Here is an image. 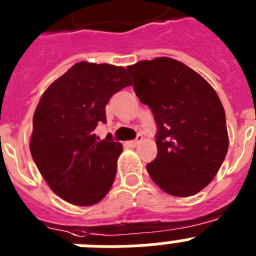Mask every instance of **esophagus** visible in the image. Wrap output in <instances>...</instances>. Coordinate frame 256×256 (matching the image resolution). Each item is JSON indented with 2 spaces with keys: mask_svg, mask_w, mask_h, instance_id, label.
<instances>
[{
  "mask_svg": "<svg viewBox=\"0 0 256 256\" xmlns=\"http://www.w3.org/2000/svg\"><path fill=\"white\" fill-rule=\"evenodd\" d=\"M141 141H142V136L138 134L137 136V138L133 140V141H128L126 142V144H128V146H130V148H136V146H137V144H138Z\"/></svg>",
  "mask_w": 256,
  "mask_h": 256,
  "instance_id": "1",
  "label": "esophagus"
}]
</instances>
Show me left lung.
I'll use <instances>...</instances> for the list:
<instances>
[{"mask_svg":"<svg viewBox=\"0 0 256 256\" xmlns=\"http://www.w3.org/2000/svg\"><path fill=\"white\" fill-rule=\"evenodd\" d=\"M126 70L158 128V155L146 165L150 177L169 195H195L216 177L228 151L218 94L195 70L170 58L138 61Z\"/></svg>","mask_w":256,"mask_h":256,"instance_id":"1","label":"left lung"}]
</instances>
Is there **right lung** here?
<instances>
[{"label":"right lung","instance_id":"add662e5","mask_svg":"<svg viewBox=\"0 0 256 256\" xmlns=\"http://www.w3.org/2000/svg\"><path fill=\"white\" fill-rule=\"evenodd\" d=\"M132 84L126 69L82 61L52 83L33 115L30 154L56 195L70 204L90 206L102 200L116 176L123 151L112 134L94 133L106 123L112 96Z\"/></svg>","mask_w":256,"mask_h":256}]
</instances>
